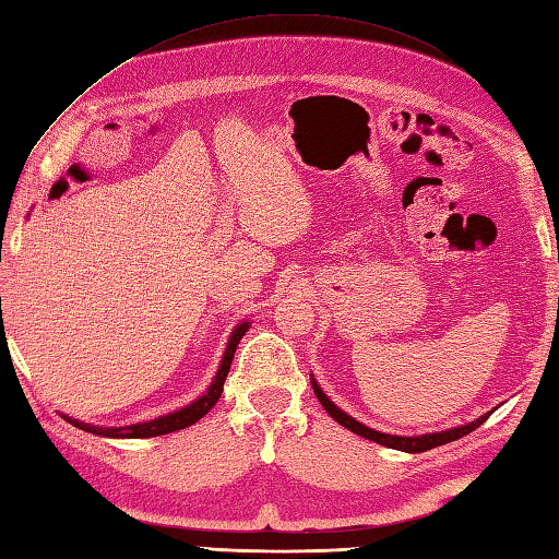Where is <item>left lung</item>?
<instances>
[{
    "mask_svg": "<svg viewBox=\"0 0 559 559\" xmlns=\"http://www.w3.org/2000/svg\"><path fill=\"white\" fill-rule=\"evenodd\" d=\"M311 380H313V378H311ZM313 392H316V396L320 400V404L325 406V412H328L334 420H337L340 426H344L346 430H352V432H356V436H361V438H366V440H373V442H378V444H384V448L402 450V452H412V454L426 452V450H432V448H440V444H448V442H452V440L464 438V436H468L471 430H476L480 424H486L488 416L492 414V412H490V414H483L480 418L471 420V424L459 426V428L440 430V432H428V436H418V438H402V436H388V432H380V430H373V428H368V426H364V424H358L356 418H352L349 414H344L340 406H334V404L328 400L325 392H322V390L318 388L316 380H313Z\"/></svg>",
    "mask_w": 559,
    "mask_h": 559,
    "instance_id": "obj_1",
    "label": "left lung"
}]
</instances>
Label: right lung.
I'll use <instances>...</instances> for the list:
<instances>
[{
  "instance_id": "right-lung-1",
  "label": "right lung",
  "mask_w": 559,
  "mask_h": 559,
  "mask_svg": "<svg viewBox=\"0 0 559 559\" xmlns=\"http://www.w3.org/2000/svg\"><path fill=\"white\" fill-rule=\"evenodd\" d=\"M246 330H248V322H241V325L234 328L213 384H210L207 392L203 396H198L195 402L179 408V412H171L167 416L145 420V424H133V426H123V428H97V426L83 424V420H76V418H69V416H64V418L69 420V424H73V426L81 428V430H88V432H95V436H105V438H157V436H167V432L189 428V426L195 424V420H201L210 412V408L217 404L222 390H225V380H227V373H229V368H231L234 352H237V344L241 342Z\"/></svg>"
}]
</instances>
